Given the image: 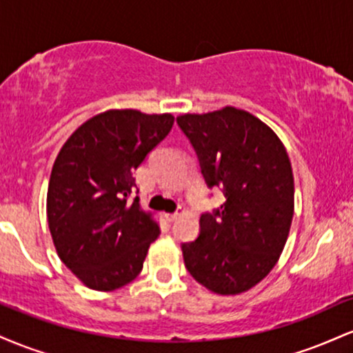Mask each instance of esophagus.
<instances>
[{"label": "esophagus", "mask_w": 353, "mask_h": 353, "mask_svg": "<svg viewBox=\"0 0 353 353\" xmlns=\"http://www.w3.org/2000/svg\"><path fill=\"white\" fill-rule=\"evenodd\" d=\"M179 210H176V212H168V214H165V219H168V221L169 222H172V221H176V219L177 217H179Z\"/></svg>", "instance_id": "esophagus-1"}]
</instances>
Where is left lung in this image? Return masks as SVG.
I'll use <instances>...</instances> for the list:
<instances>
[{
  "label": "left lung",
  "mask_w": 353,
  "mask_h": 353,
  "mask_svg": "<svg viewBox=\"0 0 353 353\" xmlns=\"http://www.w3.org/2000/svg\"><path fill=\"white\" fill-rule=\"evenodd\" d=\"M209 189L225 202L201 216V232L182 244L189 274L205 289H252L281 257L294 216V176L285 148L261 119L236 108L177 117Z\"/></svg>",
  "instance_id": "1"
}]
</instances>
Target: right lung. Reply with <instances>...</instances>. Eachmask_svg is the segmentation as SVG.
<instances>
[{"label":"right lung","mask_w":353,"mask_h":353,"mask_svg":"<svg viewBox=\"0 0 353 353\" xmlns=\"http://www.w3.org/2000/svg\"><path fill=\"white\" fill-rule=\"evenodd\" d=\"M172 114L112 109L70 136L52 165L48 224L64 265L89 289L116 290L139 275L159 225L141 210L134 171L172 129Z\"/></svg>","instance_id":"obj_1"}]
</instances>
